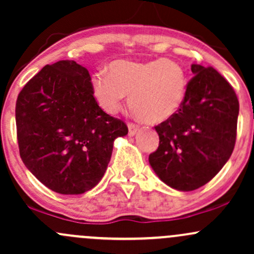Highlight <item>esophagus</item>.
Here are the masks:
<instances>
[{
    "mask_svg": "<svg viewBox=\"0 0 254 254\" xmlns=\"http://www.w3.org/2000/svg\"><path fill=\"white\" fill-rule=\"evenodd\" d=\"M139 130V127L134 124H128V132H129V135H134Z\"/></svg>",
    "mask_w": 254,
    "mask_h": 254,
    "instance_id": "obj_1",
    "label": "esophagus"
}]
</instances>
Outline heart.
Masks as SVG:
<instances>
[{"mask_svg":"<svg viewBox=\"0 0 254 254\" xmlns=\"http://www.w3.org/2000/svg\"><path fill=\"white\" fill-rule=\"evenodd\" d=\"M93 93L108 113L121 108L129 94L130 110L146 124H160L179 110L187 92V73L178 62L115 61L108 75L97 72L92 78Z\"/></svg>","mask_w":254,"mask_h":254,"instance_id":"obj_1","label":"heart"}]
</instances>
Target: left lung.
I'll return each mask as SVG.
<instances>
[{"mask_svg":"<svg viewBox=\"0 0 254 254\" xmlns=\"http://www.w3.org/2000/svg\"><path fill=\"white\" fill-rule=\"evenodd\" d=\"M179 110L155 127L159 148L149 163L157 177L179 191L211 181L233 154L239 100L233 87L212 66L192 64Z\"/></svg>","mask_w":254,"mask_h":254,"instance_id":"left-lung-1","label":"left lung"}]
</instances>
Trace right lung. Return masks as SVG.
<instances>
[{"instance_id":"obj_1","label":"right lung","mask_w":254,"mask_h":254,"mask_svg":"<svg viewBox=\"0 0 254 254\" xmlns=\"http://www.w3.org/2000/svg\"><path fill=\"white\" fill-rule=\"evenodd\" d=\"M91 76L73 61L46 65L24 86L15 105L19 152L43 185L78 195L102 181L124 121L108 115L93 97Z\"/></svg>"}]
</instances>
